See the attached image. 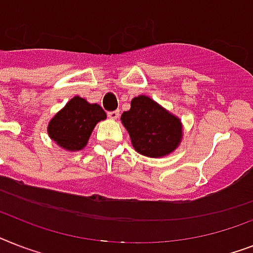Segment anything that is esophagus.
I'll list each match as a JSON object with an SVG mask.
<instances>
[{
  "label": "esophagus",
  "mask_w": 253,
  "mask_h": 253,
  "mask_svg": "<svg viewBox=\"0 0 253 253\" xmlns=\"http://www.w3.org/2000/svg\"><path fill=\"white\" fill-rule=\"evenodd\" d=\"M107 117L110 119H118L119 117V110H114V111H109L107 113Z\"/></svg>",
  "instance_id": "esophagus-1"
}]
</instances>
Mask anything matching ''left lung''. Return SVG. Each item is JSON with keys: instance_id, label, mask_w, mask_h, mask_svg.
<instances>
[{"instance_id": "8db88e82", "label": "left lung", "mask_w": 253, "mask_h": 253, "mask_svg": "<svg viewBox=\"0 0 253 253\" xmlns=\"http://www.w3.org/2000/svg\"><path fill=\"white\" fill-rule=\"evenodd\" d=\"M131 138L132 147L148 158L167 156L180 146L182 125L176 115L147 95H138L121 117Z\"/></svg>"}]
</instances>
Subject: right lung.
<instances>
[{"instance_id":"1","label":"right lung","mask_w":253,"mask_h":253,"mask_svg":"<svg viewBox=\"0 0 253 253\" xmlns=\"http://www.w3.org/2000/svg\"><path fill=\"white\" fill-rule=\"evenodd\" d=\"M106 113L97 103H89L79 95L73 97L48 123V135L57 146L67 151H81L91 131Z\"/></svg>"}]
</instances>
